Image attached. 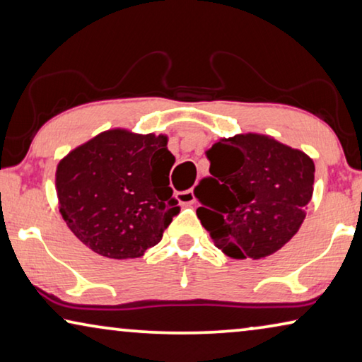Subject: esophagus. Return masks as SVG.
Instances as JSON below:
<instances>
[{"label": "esophagus", "instance_id": "esophagus-1", "mask_svg": "<svg viewBox=\"0 0 362 362\" xmlns=\"http://www.w3.org/2000/svg\"><path fill=\"white\" fill-rule=\"evenodd\" d=\"M177 199H179L180 204H187V206H190V204L195 203V193H193V190L179 192L177 193Z\"/></svg>", "mask_w": 362, "mask_h": 362}]
</instances>
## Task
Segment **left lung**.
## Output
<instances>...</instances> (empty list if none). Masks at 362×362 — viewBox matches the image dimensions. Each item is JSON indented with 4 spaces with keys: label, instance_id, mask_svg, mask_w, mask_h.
I'll use <instances>...</instances> for the list:
<instances>
[{
    "label": "left lung",
    "instance_id": "8db88e82",
    "mask_svg": "<svg viewBox=\"0 0 362 362\" xmlns=\"http://www.w3.org/2000/svg\"><path fill=\"white\" fill-rule=\"evenodd\" d=\"M209 174L195 187L198 219L228 257L253 260L298 233L314 192L309 156L265 134H235L206 151Z\"/></svg>",
    "mask_w": 362,
    "mask_h": 362
}]
</instances>
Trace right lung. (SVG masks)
Instances as JSON below:
<instances>
[{
    "label": "right lung",
    "mask_w": 362,
    "mask_h": 362,
    "mask_svg": "<svg viewBox=\"0 0 362 362\" xmlns=\"http://www.w3.org/2000/svg\"><path fill=\"white\" fill-rule=\"evenodd\" d=\"M175 158L164 134L109 129L73 149L57 167L60 213L99 255L138 258L179 214L169 172Z\"/></svg>",
    "instance_id": "obj_1"
}]
</instances>
